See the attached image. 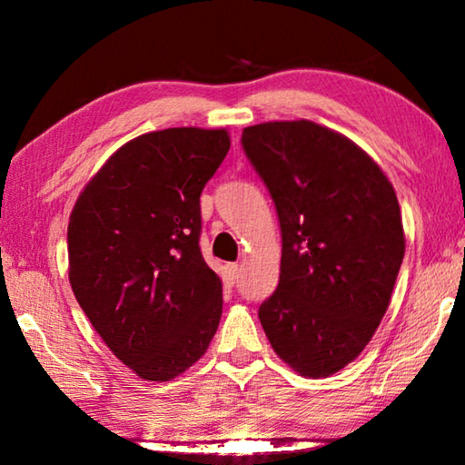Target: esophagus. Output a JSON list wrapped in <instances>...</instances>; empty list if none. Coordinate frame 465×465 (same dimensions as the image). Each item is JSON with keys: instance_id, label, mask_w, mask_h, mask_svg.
Here are the masks:
<instances>
[{"instance_id": "34e87169", "label": "esophagus", "mask_w": 465, "mask_h": 465, "mask_svg": "<svg viewBox=\"0 0 465 465\" xmlns=\"http://www.w3.org/2000/svg\"><path fill=\"white\" fill-rule=\"evenodd\" d=\"M227 272H230V279L235 281V279L240 277V272H242V264H238V262H235V264H227Z\"/></svg>"}]
</instances>
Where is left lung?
I'll return each instance as SVG.
<instances>
[{
    "label": "left lung",
    "mask_w": 465,
    "mask_h": 465,
    "mask_svg": "<svg viewBox=\"0 0 465 465\" xmlns=\"http://www.w3.org/2000/svg\"><path fill=\"white\" fill-rule=\"evenodd\" d=\"M242 143L279 213V287L258 310L272 351L303 377L352 363L388 312L406 238L390 178L313 121L246 127Z\"/></svg>",
    "instance_id": "obj_1"
}]
</instances>
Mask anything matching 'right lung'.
<instances>
[{
  "label": "right lung",
  "mask_w": 465,
  "mask_h": 465,
  "mask_svg": "<svg viewBox=\"0 0 465 465\" xmlns=\"http://www.w3.org/2000/svg\"><path fill=\"white\" fill-rule=\"evenodd\" d=\"M227 129L131 139L77 196L69 282L113 355L147 381L193 367L222 320V277L203 261L201 193L230 152Z\"/></svg>",
  "instance_id": "obj_1"
}]
</instances>
